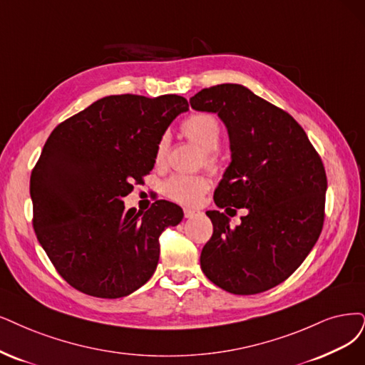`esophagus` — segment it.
I'll return each mask as SVG.
<instances>
[{
  "label": "esophagus",
  "instance_id": "esophagus-1",
  "mask_svg": "<svg viewBox=\"0 0 365 365\" xmlns=\"http://www.w3.org/2000/svg\"><path fill=\"white\" fill-rule=\"evenodd\" d=\"M183 212H185V217H186V218H194L195 215H198V212L194 210V209H185Z\"/></svg>",
  "mask_w": 365,
  "mask_h": 365
}]
</instances>
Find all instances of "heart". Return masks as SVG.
<instances>
[{
  "label": "heart",
  "instance_id": "heart-1",
  "mask_svg": "<svg viewBox=\"0 0 365 365\" xmlns=\"http://www.w3.org/2000/svg\"><path fill=\"white\" fill-rule=\"evenodd\" d=\"M185 137L205 152V162L210 168L218 164L215 150L221 143V125L218 118L207 113H197L183 120L180 126ZM170 140L162 135L155 148V165L164 167L167 162ZM210 179L205 174H173L162 183V192L175 203L183 206H195L209 191Z\"/></svg>",
  "mask_w": 365,
  "mask_h": 365
}]
</instances>
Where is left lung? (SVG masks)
<instances>
[{
  "instance_id": "8db88e82",
  "label": "left lung",
  "mask_w": 365,
  "mask_h": 365,
  "mask_svg": "<svg viewBox=\"0 0 365 365\" xmlns=\"http://www.w3.org/2000/svg\"><path fill=\"white\" fill-rule=\"evenodd\" d=\"M217 113L230 138L232 162L206 212L213 235L200 255L201 271L225 292L255 294L286 281L301 266L325 221L327 173L305 130L289 113L244 86L221 84L190 101Z\"/></svg>"
}]
</instances>
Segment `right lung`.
<instances>
[{
    "label": "right lung",
    "mask_w": 365,
    "mask_h": 365,
    "mask_svg": "<svg viewBox=\"0 0 365 365\" xmlns=\"http://www.w3.org/2000/svg\"><path fill=\"white\" fill-rule=\"evenodd\" d=\"M187 106L178 94L106 96L49 135L30 179L33 227L73 289L123 298L156 271L159 236L183 210L165 200L126 210L123 198L152 171L159 138Z\"/></svg>",
    "instance_id": "1"
}]
</instances>
